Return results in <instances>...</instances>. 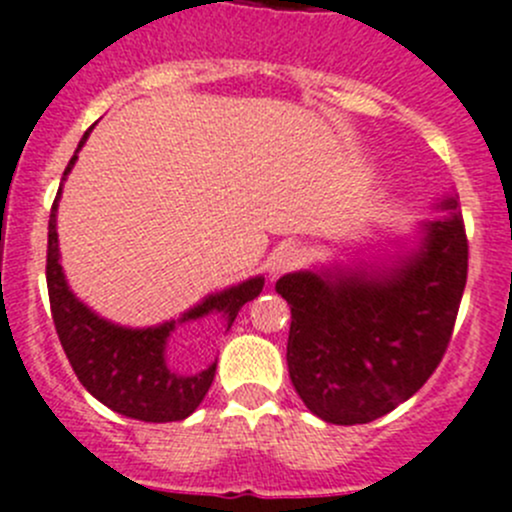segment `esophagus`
I'll return each instance as SVG.
<instances>
[{
	"mask_svg": "<svg viewBox=\"0 0 512 512\" xmlns=\"http://www.w3.org/2000/svg\"><path fill=\"white\" fill-rule=\"evenodd\" d=\"M301 264V248L296 243H281L274 253H271L269 259V274L271 279H276L284 271L294 269V266Z\"/></svg>",
	"mask_w": 512,
	"mask_h": 512,
	"instance_id": "34e87169",
	"label": "esophagus"
}]
</instances>
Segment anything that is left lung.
Instances as JSON below:
<instances>
[{"instance_id": "obj_1", "label": "left lung", "mask_w": 512, "mask_h": 512, "mask_svg": "<svg viewBox=\"0 0 512 512\" xmlns=\"http://www.w3.org/2000/svg\"><path fill=\"white\" fill-rule=\"evenodd\" d=\"M415 246L374 261L276 281L291 306L286 364L311 415L367 425L407 402L442 362L467 281V238L452 196Z\"/></svg>"}]
</instances>
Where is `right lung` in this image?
Masks as SVG:
<instances>
[{
    "label": "right lung",
    "instance_id": "1",
    "mask_svg": "<svg viewBox=\"0 0 512 512\" xmlns=\"http://www.w3.org/2000/svg\"><path fill=\"white\" fill-rule=\"evenodd\" d=\"M92 130V128H90ZM87 130L77 145L75 155L62 173L60 191L50 213L47 228V291H50L52 321H55L57 337L62 349L75 369L82 387L100 399L118 415L143 422H178L198 410L206 392L216 377L213 359L206 369L193 374H183L168 364V342L180 324L203 319L216 314L223 321L226 332L246 301L256 299L264 289V276L233 284L228 289L208 294L201 304L183 311L178 319L163 324L133 329L120 326L115 321L102 319L100 314L82 304L70 289L65 271L60 264V241H57V206H60L62 186L67 175L75 168L77 153L85 145Z\"/></svg>",
    "mask_w": 512,
    "mask_h": 512
}]
</instances>
